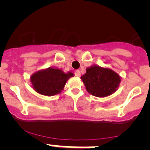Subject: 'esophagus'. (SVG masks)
Instances as JSON below:
<instances>
[{
    "mask_svg": "<svg viewBox=\"0 0 150 150\" xmlns=\"http://www.w3.org/2000/svg\"><path fill=\"white\" fill-rule=\"evenodd\" d=\"M74 74L76 76H80V71L79 70H76L74 72Z\"/></svg>",
    "mask_w": 150,
    "mask_h": 150,
    "instance_id": "34e87169",
    "label": "esophagus"
}]
</instances>
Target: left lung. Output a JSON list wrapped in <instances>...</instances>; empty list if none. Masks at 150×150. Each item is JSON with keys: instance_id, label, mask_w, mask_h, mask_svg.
Returning <instances> with one entry per match:
<instances>
[{"instance_id": "1", "label": "left lung", "mask_w": 150, "mask_h": 150, "mask_svg": "<svg viewBox=\"0 0 150 150\" xmlns=\"http://www.w3.org/2000/svg\"><path fill=\"white\" fill-rule=\"evenodd\" d=\"M81 79L89 93L100 98L115 93L121 81L120 76L116 72L98 66L87 68Z\"/></svg>"}]
</instances>
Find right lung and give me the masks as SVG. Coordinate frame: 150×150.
Segmentation results:
<instances>
[{
  "instance_id": "add662e5",
  "label": "right lung",
  "mask_w": 150,
  "mask_h": 150,
  "mask_svg": "<svg viewBox=\"0 0 150 150\" xmlns=\"http://www.w3.org/2000/svg\"><path fill=\"white\" fill-rule=\"evenodd\" d=\"M74 76L72 72L65 74L62 70L48 68L34 73L31 76L30 81L37 93L47 96H54L63 90L66 81Z\"/></svg>"
}]
</instances>
